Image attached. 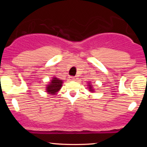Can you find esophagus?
<instances>
[{
	"label": "esophagus",
	"mask_w": 147,
	"mask_h": 147,
	"mask_svg": "<svg viewBox=\"0 0 147 147\" xmlns=\"http://www.w3.org/2000/svg\"><path fill=\"white\" fill-rule=\"evenodd\" d=\"M71 79H72V80H75L77 78H76L75 77H71Z\"/></svg>",
	"instance_id": "34e87169"
}]
</instances>
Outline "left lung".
I'll list each match as a JSON object with an SVG mask.
<instances>
[{"label": "left lung", "mask_w": 147, "mask_h": 147, "mask_svg": "<svg viewBox=\"0 0 147 147\" xmlns=\"http://www.w3.org/2000/svg\"><path fill=\"white\" fill-rule=\"evenodd\" d=\"M87 86H88V88L89 89L88 90L90 91V92H95V88H93V86H92V85L91 84V82H88Z\"/></svg>", "instance_id": "left-lung-1"}]
</instances>
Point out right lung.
I'll return each instance as SVG.
<instances>
[{
	"label": "right lung",
	"mask_w": 147,
	"mask_h": 147,
	"mask_svg": "<svg viewBox=\"0 0 147 147\" xmlns=\"http://www.w3.org/2000/svg\"><path fill=\"white\" fill-rule=\"evenodd\" d=\"M63 80L56 77H53L45 87V92L49 95H55L63 86Z\"/></svg>",
	"instance_id": "add662e5"
}]
</instances>
